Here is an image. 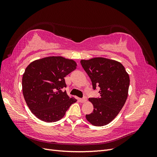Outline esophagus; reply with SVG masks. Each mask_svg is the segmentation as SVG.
I'll return each mask as SVG.
<instances>
[{"mask_svg":"<svg viewBox=\"0 0 157 157\" xmlns=\"http://www.w3.org/2000/svg\"><path fill=\"white\" fill-rule=\"evenodd\" d=\"M80 101H81L82 103H85V102L87 101V98H86V97H84L83 98L80 99Z\"/></svg>","mask_w":157,"mask_h":157,"instance_id":"obj_1","label":"esophagus"}]
</instances>
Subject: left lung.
I'll return each mask as SVG.
<instances>
[{"instance_id":"obj_1","label":"left lung","mask_w":157,"mask_h":157,"mask_svg":"<svg viewBox=\"0 0 157 157\" xmlns=\"http://www.w3.org/2000/svg\"><path fill=\"white\" fill-rule=\"evenodd\" d=\"M83 69L91 79L93 89L98 86L100 97L89 98L94 105L92 113L86 115L94 126L108 124L124 106L130 85V77L120 62L105 58H94L80 61Z\"/></svg>"}]
</instances>
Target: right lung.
<instances>
[{"mask_svg":"<svg viewBox=\"0 0 157 157\" xmlns=\"http://www.w3.org/2000/svg\"><path fill=\"white\" fill-rule=\"evenodd\" d=\"M76 68L74 60L61 56L36 59L26 67L22 77L23 94L36 118L46 122L58 121L77 101L61 90L67 86L64 77Z\"/></svg>","mask_w":157,"mask_h":157,"instance_id":"right-lung-1","label":"right lung"}]
</instances>
